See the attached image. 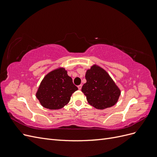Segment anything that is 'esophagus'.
<instances>
[{
	"instance_id": "34e87169",
	"label": "esophagus",
	"mask_w": 157,
	"mask_h": 157,
	"mask_svg": "<svg viewBox=\"0 0 157 157\" xmlns=\"http://www.w3.org/2000/svg\"><path fill=\"white\" fill-rule=\"evenodd\" d=\"M78 90H81V88H82V84L78 85Z\"/></svg>"
}]
</instances>
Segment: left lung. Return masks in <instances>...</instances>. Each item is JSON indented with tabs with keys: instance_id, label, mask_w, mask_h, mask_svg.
<instances>
[{
	"instance_id": "1",
	"label": "left lung",
	"mask_w": 157,
	"mask_h": 157,
	"mask_svg": "<svg viewBox=\"0 0 157 157\" xmlns=\"http://www.w3.org/2000/svg\"><path fill=\"white\" fill-rule=\"evenodd\" d=\"M86 82L82 87L90 105L97 109L111 107L117 103L121 91L107 71L97 64L87 69Z\"/></svg>"
}]
</instances>
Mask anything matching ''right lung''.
<instances>
[{"label": "right lung", "mask_w": 157, "mask_h": 157, "mask_svg": "<svg viewBox=\"0 0 157 157\" xmlns=\"http://www.w3.org/2000/svg\"><path fill=\"white\" fill-rule=\"evenodd\" d=\"M77 90L67 71L58 67L44 76L37 89L36 97L43 107L59 109L67 105L73 93Z\"/></svg>", "instance_id": "obj_1"}]
</instances>
